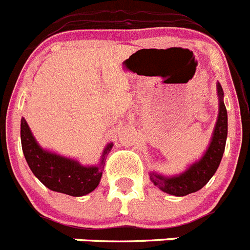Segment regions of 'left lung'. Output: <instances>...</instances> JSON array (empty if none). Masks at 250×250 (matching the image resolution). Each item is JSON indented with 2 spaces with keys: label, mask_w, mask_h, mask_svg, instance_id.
Listing matches in <instances>:
<instances>
[{
  "label": "left lung",
  "mask_w": 250,
  "mask_h": 250,
  "mask_svg": "<svg viewBox=\"0 0 250 250\" xmlns=\"http://www.w3.org/2000/svg\"><path fill=\"white\" fill-rule=\"evenodd\" d=\"M218 100H219V113L217 123L213 130L212 141L209 143L206 153L199 161L194 162L187 170L178 175L166 177L158 173H149V178L154 186L168 194L183 197L202 189L217 172L226 148L227 134H228V116L224 105V93L219 83L217 84Z\"/></svg>",
  "instance_id": "left-lung-1"
}]
</instances>
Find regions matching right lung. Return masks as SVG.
I'll return each mask as SVG.
<instances>
[{
    "instance_id": "add662e5",
    "label": "right lung",
    "mask_w": 250,
    "mask_h": 250,
    "mask_svg": "<svg viewBox=\"0 0 250 250\" xmlns=\"http://www.w3.org/2000/svg\"><path fill=\"white\" fill-rule=\"evenodd\" d=\"M21 143L28 167L41 183L53 192L82 197L97 188L102 177L105 156L112 143L107 145L98 166H82L75 159L43 149L33 137L26 120H21Z\"/></svg>"
}]
</instances>
